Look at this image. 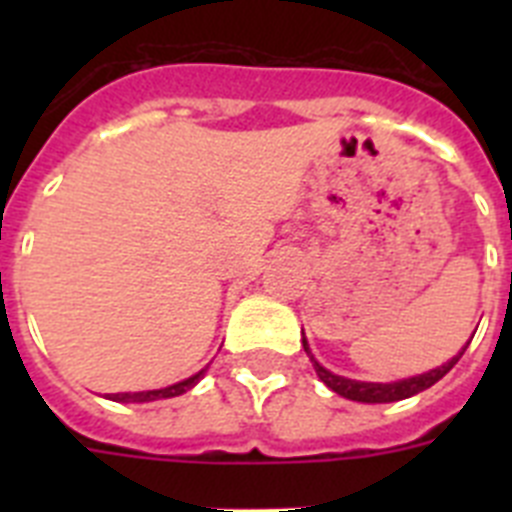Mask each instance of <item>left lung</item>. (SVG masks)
<instances>
[{
    "label": "left lung",
    "mask_w": 512,
    "mask_h": 512,
    "mask_svg": "<svg viewBox=\"0 0 512 512\" xmlns=\"http://www.w3.org/2000/svg\"><path fill=\"white\" fill-rule=\"evenodd\" d=\"M474 338V336H472ZM302 346H305L307 356H310L312 366H315V372H318V377L323 379L325 384H328L330 390L338 392L341 397H346V400H354V402H397V400H405V397H413L418 395V392L428 390V387H433V384L438 382V379H443L446 374L454 369L456 361L461 359V354L467 351V346L461 348L459 354L454 356L451 361H446L443 366H438V369H431V372L425 374H418V377H410V379H400V382H387V384H379V382H356V379H346V377H338V374L328 372L325 366H320L318 361H315V356L310 354V346H307V341L302 338Z\"/></svg>",
    "instance_id": "left-lung-1"
}]
</instances>
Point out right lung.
Masks as SVG:
<instances>
[{
	"instance_id": "add662e5",
	"label": "right lung",
	"mask_w": 512,
	"mask_h": 512,
	"mask_svg": "<svg viewBox=\"0 0 512 512\" xmlns=\"http://www.w3.org/2000/svg\"><path fill=\"white\" fill-rule=\"evenodd\" d=\"M205 372H207V366L205 369H200L197 374H192L189 379H184V382H176V384H171V387H164V390L117 392V395H110V400H115V402H153V400H166V397H179V395H184L187 390H192L194 384L205 377Z\"/></svg>"
}]
</instances>
